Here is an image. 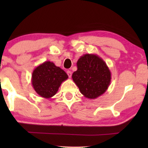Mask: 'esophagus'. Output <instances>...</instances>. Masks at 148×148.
Here are the masks:
<instances>
[{"label":"esophagus","mask_w":148,"mask_h":148,"mask_svg":"<svg viewBox=\"0 0 148 148\" xmlns=\"http://www.w3.org/2000/svg\"><path fill=\"white\" fill-rule=\"evenodd\" d=\"M67 75H68L69 77L71 78V76H72V72H71V71H69V70H67Z\"/></svg>","instance_id":"1"}]
</instances>
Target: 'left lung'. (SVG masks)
<instances>
[{"label": "left lung", "instance_id": "1", "mask_svg": "<svg viewBox=\"0 0 148 148\" xmlns=\"http://www.w3.org/2000/svg\"><path fill=\"white\" fill-rule=\"evenodd\" d=\"M76 65L77 70L72 77L85 97L96 99L106 91L111 74L102 58L96 54H85L80 57Z\"/></svg>", "mask_w": 148, "mask_h": 148}]
</instances>
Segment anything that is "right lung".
Masks as SVG:
<instances>
[{"mask_svg": "<svg viewBox=\"0 0 148 148\" xmlns=\"http://www.w3.org/2000/svg\"><path fill=\"white\" fill-rule=\"evenodd\" d=\"M68 79L65 72L53 62L46 61L33 70L32 86L42 97L50 99L57 93L63 81Z\"/></svg>", "mask_w": 148, "mask_h": 148, "instance_id": "add662e5", "label": "right lung"}]
</instances>
